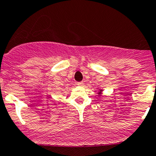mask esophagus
<instances>
[{
	"instance_id": "1",
	"label": "esophagus",
	"mask_w": 156,
	"mask_h": 156,
	"mask_svg": "<svg viewBox=\"0 0 156 156\" xmlns=\"http://www.w3.org/2000/svg\"><path fill=\"white\" fill-rule=\"evenodd\" d=\"M77 85L78 86H80V87H82V86H84V83L81 81V82H78L77 83Z\"/></svg>"
}]
</instances>
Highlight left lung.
<instances>
[{"label":"left lung","mask_w":156,"mask_h":156,"mask_svg":"<svg viewBox=\"0 0 156 156\" xmlns=\"http://www.w3.org/2000/svg\"><path fill=\"white\" fill-rule=\"evenodd\" d=\"M101 91H103V90H100V93H98V94H100H100H102Z\"/></svg>","instance_id":"1"}]
</instances>
